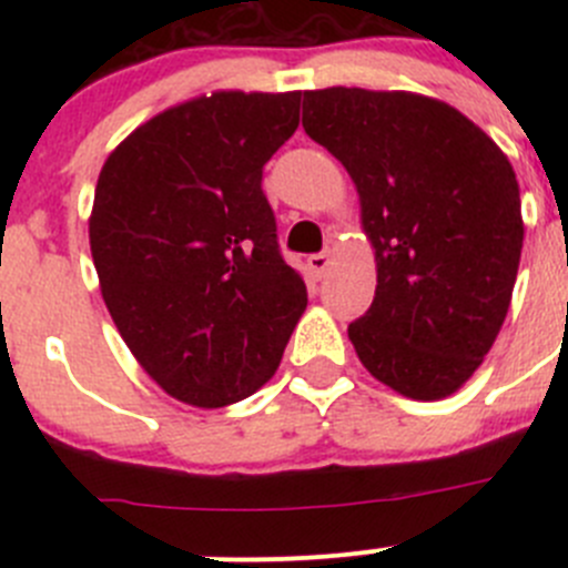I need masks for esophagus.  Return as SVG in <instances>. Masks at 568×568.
Wrapping results in <instances>:
<instances>
[{"label":"esophagus","mask_w":568,"mask_h":568,"mask_svg":"<svg viewBox=\"0 0 568 568\" xmlns=\"http://www.w3.org/2000/svg\"><path fill=\"white\" fill-rule=\"evenodd\" d=\"M307 266H311V272L316 274V277H324L326 268L332 266V252H318V255H311L307 257Z\"/></svg>","instance_id":"esophagus-1"}]
</instances>
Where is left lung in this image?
Returning a JSON list of instances; mask_svg holds the SVG:
<instances>
[{
	"label": "left lung",
	"mask_w": 568,
	"mask_h": 568,
	"mask_svg": "<svg viewBox=\"0 0 568 568\" xmlns=\"http://www.w3.org/2000/svg\"><path fill=\"white\" fill-rule=\"evenodd\" d=\"M307 136L352 175L376 296L348 324L374 379L454 395L500 335L525 222L511 162L459 109L409 90H305Z\"/></svg>",
	"instance_id": "left-lung-1"
}]
</instances>
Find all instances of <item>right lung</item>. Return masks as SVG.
I'll use <instances>...</instances> for the list:
<instances>
[{"label": "right lung", "mask_w": 568, "mask_h": 568, "mask_svg": "<svg viewBox=\"0 0 568 568\" xmlns=\"http://www.w3.org/2000/svg\"><path fill=\"white\" fill-rule=\"evenodd\" d=\"M300 90H216L153 114L106 156L90 252L129 352L175 400L261 390L307 307L263 197V164L300 125Z\"/></svg>", "instance_id": "obj_1"}]
</instances>
